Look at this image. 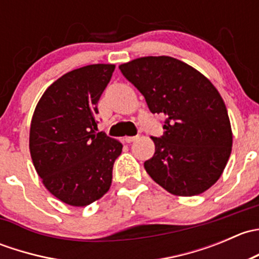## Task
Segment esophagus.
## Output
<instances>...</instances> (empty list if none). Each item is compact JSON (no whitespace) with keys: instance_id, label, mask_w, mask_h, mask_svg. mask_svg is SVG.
Returning a JSON list of instances; mask_svg holds the SVG:
<instances>
[{"instance_id":"1","label":"esophagus","mask_w":259,"mask_h":259,"mask_svg":"<svg viewBox=\"0 0 259 259\" xmlns=\"http://www.w3.org/2000/svg\"><path fill=\"white\" fill-rule=\"evenodd\" d=\"M137 139H138V135H137V137H126V138H125V142L133 143V142H135Z\"/></svg>"}]
</instances>
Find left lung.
<instances>
[{
  "mask_svg": "<svg viewBox=\"0 0 259 259\" xmlns=\"http://www.w3.org/2000/svg\"><path fill=\"white\" fill-rule=\"evenodd\" d=\"M143 94L149 110L165 115L164 134L151 138L153 158L144 168L169 193L193 197L221 178L232 151L231 121L213 83L170 56H146L119 66Z\"/></svg>",
  "mask_w": 259,
  "mask_h": 259,
  "instance_id": "8db88e82",
  "label": "left lung"
}]
</instances>
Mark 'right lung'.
Here are the masks:
<instances>
[{"label":"right lung","mask_w":259,"mask_h":259,"mask_svg":"<svg viewBox=\"0 0 259 259\" xmlns=\"http://www.w3.org/2000/svg\"><path fill=\"white\" fill-rule=\"evenodd\" d=\"M115 65L95 64L62 75L46 89L33 111L30 153L52 195L72 207L100 199L111 185L122 144L98 133V101Z\"/></svg>","instance_id":"obj_1"}]
</instances>
